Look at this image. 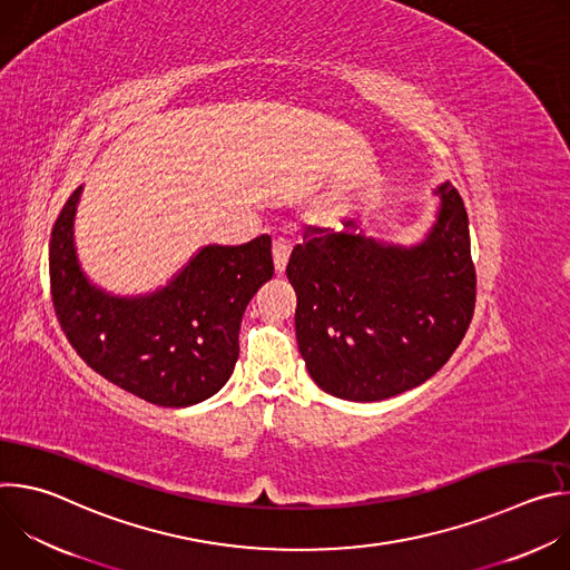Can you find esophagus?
Instances as JSON below:
<instances>
[{"instance_id":"1","label":"esophagus","mask_w":570,"mask_h":570,"mask_svg":"<svg viewBox=\"0 0 570 570\" xmlns=\"http://www.w3.org/2000/svg\"><path fill=\"white\" fill-rule=\"evenodd\" d=\"M291 243L284 240V238H277L273 243V262H275V273L277 275H284L286 271V264H288V257H291Z\"/></svg>"}]
</instances>
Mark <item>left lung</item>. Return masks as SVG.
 <instances>
[{"label":"left lung","instance_id":"obj_1","mask_svg":"<svg viewBox=\"0 0 570 570\" xmlns=\"http://www.w3.org/2000/svg\"><path fill=\"white\" fill-rule=\"evenodd\" d=\"M422 240H383L347 220L308 227L286 275L295 336L311 379L338 399L381 401L431 379L464 338L475 304L469 218L442 183Z\"/></svg>","mask_w":570,"mask_h":570}]
</instances>
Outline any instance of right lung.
<instances>
[{
    "label": "right lung",
    "instance_id": "obj_1",
    "mask_svg": "<svg viewBox=\"0 0 570 570\" xmlns=\"http://www.w3.org/2000/svg\"><path fill=\"white\" fill-rule=\"evenodd\" d=\"M80 194L67 198L49 240L51 299L67 341L95 372L148 403L185 409L209 399L234 372L243 311L275 273L271 236L203 246L165 286L115 295L80 268Z\"/></svg>",
    "mask_w": 570,
    "mask_h": 570
}]
</instances>
